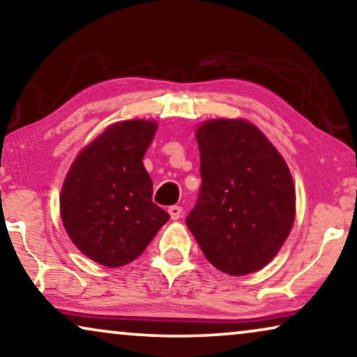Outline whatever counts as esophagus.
<instances>
[{
  "label": "esophagus",
  "mask_w": 357,
  "mask_h": 357,
  "mask_svg": "<svg viewBox=\"0 0 357 357\" xmlns=\"http://www.w3.org/2000/svg\"><path fill=\"white\" fill-rule=\"evenodd\" d=\"M169 214H170V219L177 221V219L182 216V208H180V206H170L169 208Z\"/></svg>",
  "instance_id": "obj_1"
}]
</instances>
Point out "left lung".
Here are the masks:
<instances>
[{
  "label": "left lung",
  "mask_w": 357,
  "mask_h": 357,
  "mask_svg": "<svg viewBox=\"0 0 357 357\" xmlns=\"http://www.w3.org/2000/svg\"><path fill=\"white\" fill-rule=\"evenodd\" d=\"M202 192L187 226L213 266L231 276L265 268L296 219L292 175L252 121L211 119L198 125Z\"/></svg>",
  "instance_id": "left-lung-1"
}]
</instances>
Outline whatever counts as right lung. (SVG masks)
Segmentation results:
<instances>
[{"instance_id":"add662e5","label":"right lung","mask_w":357,"mask_h":357,"mask_svg":"<svg viewBox=\"0 0 357 357\" xmlns=\"http://www.w3.org/2000/svg\"><path fill=\"white\" fill-rule=\"evenodd\" d=\"M158 123H112L73 160L60 193V216L82 255L107 268L138 258L169 214L153 203L143 158Z\"/></svg>"}]
</instances>
